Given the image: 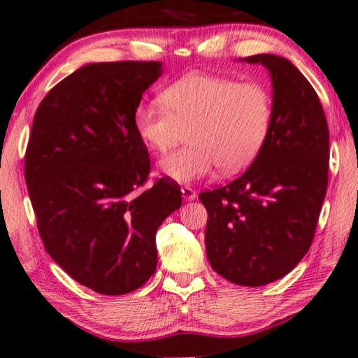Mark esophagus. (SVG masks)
<instances>
[{"instance_id":"1","label":"esophagus","mask_w":358,"mask_h":358,"mask_svg":"<svg viewBox=\"0 0 358 358\" xmlns=\"http://www.w3.org/2000/svg\"><path fill=\"white\" fill-rule=\"evenodd\" d=\"M180 192H182V199L185 201H190V200H195L196 199V192L192 189V187H187V185L180 189Z\"/></svg>"}]
</instances>
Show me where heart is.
<instances>
[{
  "label": "heart",
  "mask_w": 358,
  "mask_h": 358,
  "mask_svg": "<svg viewBox=\"0 0 358 358\" xmlns=\"http://www.w3.org/2000/svg\"><path fill=\"white\" fill-rule=\"evenodd\" d=\"M163 103H141L132 122L145 147L164 152L182 127H192V145L169 153L159 163L166 178L189 184L213 174L245 169L268 137L273 105L268 90L255 82H237L192 72L162 95Z\"/></svg>",
  "instance_id": "obj_1"
}]
</instances>
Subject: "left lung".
<instances>
[{
    "mask_svg": "<svg viewBox=\"0 0 358 358\" xmlns=\"http://www.w3.org/2000/svg\"><path fill=\"white\" fill-rule=\"evenodd\" d=\"M266 67L273 116L260 153L224 187L201 192L211 268L227 281L258 287L286 276L312 245L328 187L329 131L320 98L291 61L255 55Z\"/></svg>",
    "mask_w": 358,
    "mask_h": 358,
    "instance_id": "left-lung-1",
    "label": "left lung"
}]
</instances>
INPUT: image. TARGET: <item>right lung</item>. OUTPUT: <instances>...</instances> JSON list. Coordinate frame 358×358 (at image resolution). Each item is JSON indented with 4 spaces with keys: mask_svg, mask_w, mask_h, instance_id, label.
I'll return each instance as SVG.
<instances>
[{
    "mask_svg": "<svg viewBox=\"0 0 358 358\" xmlns=\"http://www.w3.org/2000/svg\"><path fill=\"white\" fill-rule=\"evenodd\" d=\"M159 61L90 63L48 92L35 113L25 182L50 257L103 295L136 291L157 269L158 227L182 205L179 185L147 180V147L134 129Z\"/></svg>",
    "mask_w": 358,
    "mask_h": 358,
    "instance_id": "right-lung-1",
    "label": "right lung"
}]
</instances>
